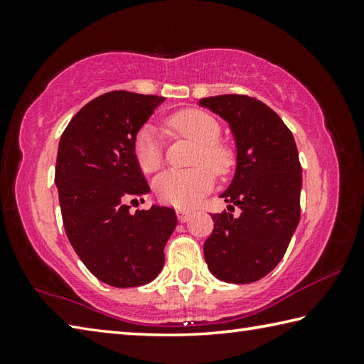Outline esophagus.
Wrapping results in <instances>:
<instances>
[{
    "label": "esophagus",
    "instance_id": "esophagus-1",
    "mask_svg": "<svg viewBox=\"0 0 364 364\" xmlns=\"http://www.w3.org/2000/svg\"><path fill=\"white\" fill-rule=\"evenodd\" d=\"M176 215H178V220H180L181 223H186V221L191 218V212L186 210V208H178Z\"/></svg>",
    "mask_w": 364,
    "mask_h": 364
}]
</instances>
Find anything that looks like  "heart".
<instances>
[{
	"label": "heart",
	"mask_w": 364,
	"mask_h": 364,
	"mask_svg": "<svg viewBox=\"0 0 364 364\" xmlns=\"http://www.w3.org/2000/svg\"><path fill=\"white\" fill-rule=\"evenodd\" d=\"M170 130L197 143L194 164L199 167L189 170H168L160 175L154 189L159 199L173 207L188 208L196 205L213 186L217 173H226L232 164L231 151L218 143L221 128L218 120L199 109H184L167 120ZM133 156L144 173H154L164 162L162 139L152 125L141 127L133 138ZM208 164L211 168L205 167Z\"/></svg>",
	"instance_id": "1"
}]
</instances>
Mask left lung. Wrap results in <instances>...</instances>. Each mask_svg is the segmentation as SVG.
Listing matches in <instances>:
<instances>
[{
    "label": "left lung",
    "instance_id": "left-lung-1",
    "mask_svg": "<svg viewBox=\"0 0 364 364\" xmlns=\"http://www.w3.org/2000/svg\"><path fill=\"white\" fill-rule=\"evenodd\" d=\"M199 104L230 123L237 149L236 173L220 196L231 205L212 215L204 257L215 278L249 284L281 262L299 225V151L281 117L255 97L221 95ZM236 205L242 208L237 219L230 213Z\"/></svg>",
    "mask_w": 364,
    "mask_h": 364
}]
</instances>
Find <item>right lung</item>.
I'll list each match as a JSON object with an SVG mask.
<instances>
[{"label": "right lung", "mask_w": 364, "mask_h": 364, "mask_svg": "<svg viewBox=\"0 0 364 364\" xmlns=\"http://www.w3.org/2000/svg\"><path fill=\"white\" fill-rule=\"evenodd\" d=\"M164 101L110 91L80 109L59 141L54 181L65 234L85 267L114 287L156 279L178 223L170 207L130 213L128 205L149 193L133 138Z\"/></svg>", "instance_id": "1"}]
</instances>
